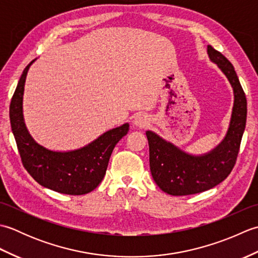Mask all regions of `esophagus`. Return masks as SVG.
I'll use <instances>...</instances> for the list:
<instances>
[{"label": "esophagus", "mask_w": 258, "mask_h": 258, "mask_svg": "<svg viewBox=\"0 0 258 258\" xmlns=\"http://www.w3.org/2000/svg\"><path fill=\"white\" fill-rule=\"evenodd\" d=\"M134 124L139 127H145V126L149 124V118L145 114L140 113L134 117Z\"/></svg>", "instance_id": "obj_1"}]
</instances>
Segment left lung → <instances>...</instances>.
<instances>
[{
    "label": "left lung",
    "instance_id": "1",
    "mask_svg": "<svg viewBox=\"0 0 258 258\" xmlns=\"http://www.w3.org/2000/svg\"><path fill=\"white\" fill-rule=\"evenodd\" d=\"M207 53L233 87L234 106L231 123L222 143L201 156L187 154L147 131L152 176L158 187L169 195H190L213 188L231 174L237 160L246 125L247 101L232 63L211 45L207 46Z\"/></svg>",
    "mask_w": 258,
    "mask_h": 258
}]
</instances>
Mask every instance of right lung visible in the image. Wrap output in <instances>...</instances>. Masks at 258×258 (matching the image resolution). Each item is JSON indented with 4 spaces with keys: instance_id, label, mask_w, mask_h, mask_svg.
Here are the masks:
<instances>
[{
    "instance_id": "right-lung-1",
    "label": "right lung",
    "mask_w": 258,
    "mask_h": 258,
    "mask_svg": "<svg viewBox=\"0 0 258 258\" xmlns=\"http://www.w3.org/2000/svg\"><path fill=\"white\" fill-rule=\"evenodd\" d=\"M24 69L10 104L11 127L22 164L36 182L46 188L68 195H83L95 189L106 173L109 157L130 125L107 131L80 150L54 152L37 144L27 132L23 118V92L27 71Z\"/></svg>"
}]
</instances>
